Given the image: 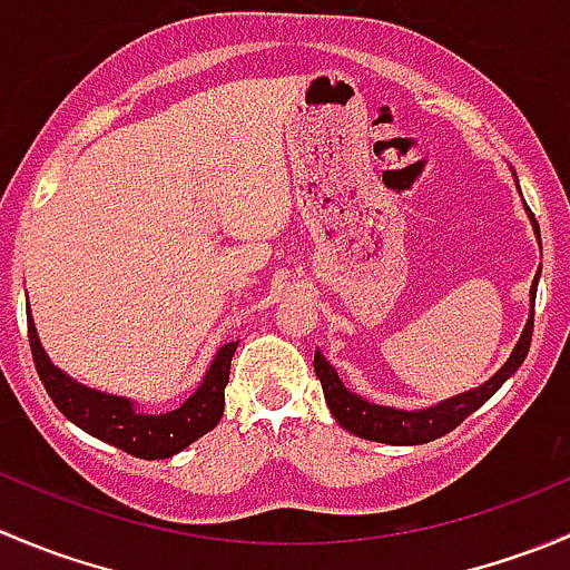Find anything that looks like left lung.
<instances>
[{
  "instance_id": "left-lung-1",
  "label": "left lung",
  "mask_w": 570,
  "mask_h": 570,
  "mask_svg": "<svg viewBox=\"0 0 570 570\" xmlns=\"http://www.w3.org/2000/svg\"><path fill=\"white\" fill-rule=\"evenodd\" d=\"M515 175V173H512ZM518 184V178H515ZM529 223H532L534 236H538L540 245V228L534 223V214L529 212ZM538 281H540V269L532 281V289H529V320L523 325L521 336H518L515 347H512L510 358L495 370L493 379L484 381L482 386L476 390L460 392L454 397H445V401L434 403V406L425 409H395V406H379V403L364 401L362 395L347 390L342 384V379L336 375L334 364L323 356V351H314V373H317L320 384H323V395L325 403H328L331 414H334L336 423L345 429V432L356 434L362 440H373V443H384V445H423L432 443V440L443 438V434L454 432L456 425L468 417V414L476 412L484 401L499 392V386L504 384L510 375H515V370L521 367L523 358L529 353V342H532V325H534V295H538Z\"/></svg>"
}]
</instances>
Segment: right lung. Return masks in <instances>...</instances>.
<instances>
[{"label": "right lung", "mask_w": 570, "mask_h": 570, "mask_svg": "<svg viewBox=\"0 0 570 570\" xmlns=\"http://www.w3.org/2000/svg\"><path fill=\"white\" fill-rule=\"evenodd\" d=\"M27 334H30L32 358L36 370L47 386L55 406L66 414L75 425L102 443L116 445L141 460H169L189 449L195 440L212 432L219 423L225 409V384L230 375V358L239 342H225L217 347L206 375L197 384V390L169 412L150 414L141 412L132 397L114 395V392L94 390V386L80 384L69 373L52 364V358L43 351L38 340L36 320H32L30 306H27Z\"/></svg>", "instance_id": "obj_1"}]
</instances>
